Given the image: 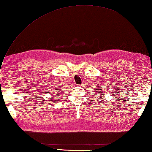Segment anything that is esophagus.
<instances>
[{"mask_svg":"<svg viewBox=\"0 0 152 152\" xmlns=\"http://www.w3.org/2000/svg\"><path fill=\"white\" fill-rule=\"evenodd\" d=\"M78 86H82L81 85H78Z\"/></svg>","mask_w":152,"mask_h":152,"instance_id":"obj_1","label":"esophagus"}]
</instances>
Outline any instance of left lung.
Segmentation results:
<instances>
[{"label":"left lung","mask_w":152,"mask_h":152,"mask_svg":"<svg viewBox=\"0 0 152 152\" xmlns=\"http://www.w3.org/2000/svg\"><path fill=\"white\" fill-rule=\"evenodd\" d=\"M100 92H101V94H100V95H101L103 94V93H102V91H100ZM101 96H100V98H101Z\"/></svg>","instance_id":"1"}]
</instances>
